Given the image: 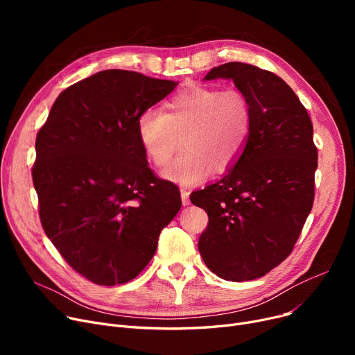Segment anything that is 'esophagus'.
<instances>
[{"label": "esophagus", "instance_id": "obj_1", "mask_svg": "<svg viewBox=\"0 0 355 355\" xmlns=\"http://www.w3.org/2000/svg\"><path fill=\"white\" fill-rule=\"evenodd\" d=\"M181 194V201H182V206H189L190 204V193L185 191V190H181L180 191Z\"/></svg>", "mask_w": 355, "mask_h": 355}]
</instances>
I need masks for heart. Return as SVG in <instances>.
Listing matches in <instances>:
<instances>
[{"instance_id": "b5f03b06", "label": "heart", "mask_w": 355, "mask_h": 355, "mask_svg": "<svg viewBox=\"0 0 355 355\" xmlns=\"http://www.w3.org/2000/svg\"><path fill=\"white\" fill-rule=\"evenodd\" d=\"M252 123V109L241 92L197 87L174 96L164 112L145 110L137 130L144 154L158 168L170 162L181 138L184 153L161 175L194 187L211 171L226 173L239 161Z\"/></svg>"}]
</instances>
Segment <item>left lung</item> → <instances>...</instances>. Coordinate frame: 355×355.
Segmentation results:
<instances>
[{
    "label": "left lung",
    "instance_id": "left-lung-1",
    "mask_svg": "<svg viewBox=\"0 0 355 355\" xmlns=\"http://www.w3.org/2000/svg\"><path fill=\"white\" fill-rule=\"evenodd\" d=\"M232 80L252 109L245 153L216 184L191 194L209 226L198 240L207 268L233 282L262 277L292 252L313 204L318 151L309 115L276 74L246 63L211 69Z\"/></svg>",
    "mask_w": 355,
    "mask_h": 355
}]
</instances>
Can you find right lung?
Returning a JSON list of instances; mask_svg holds the SVG:
<instances>
[{
	"mask_svg": "<svg viewBox=\"0 0 355 355\" xmlns=\"http://www.w3.org/2000/svg\"><path fill=\"white\" fill-rule=\"evenodd\" d=\"M178 82L103 70L63 90L35 139L33 182L47 237L98 285L132 281L153 259L180 191L148 168L137 123Z\"/></svg>",
	"mask_w": 355,
	"mask_h": 355,
	"instance_id": "1",
	"label": "right lung"
}]
</instances>
